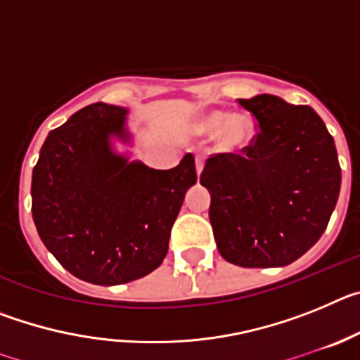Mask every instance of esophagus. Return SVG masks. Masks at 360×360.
Instances as JSON below:
<instances>
[{"mask_svg": "<svg viewBox=\"0 0 360 360\" xmlns=\"http://www.w3.org/2000/svg\"><path fill=\"white\" fill-rule=\"evenodd\" d=\"M202 171H203V158H196V174H202Z\"/></svg>", "mask_w": 360, "mask_h": 360, "instance_id": "obj_1", "label": "esophagus"}]
</instances>
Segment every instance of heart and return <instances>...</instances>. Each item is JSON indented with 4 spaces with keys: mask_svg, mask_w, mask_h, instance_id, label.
<instances>
[{
    "mask_svg": "<svg viewBox=\"0 0 360 360\" xmlns=\"http://www.w3.org/2000/svg\"><path fill=\"white\" fill-rule=\"evenodd\" d=\"M256 124L249 113H229L227 110L205 111L191 124L196 139H212L221 153H238L252 142Z\"/></svg>",
    "mask_w": 360,
    "mask_h": 360,
    "instance_id": "obj_1",
    "label": "heart"
}]
</instances>
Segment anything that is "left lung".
I'll use <instances>...</instances> for the list:
<instances>
[{
  "mask_svg": "<svg viewBox=\"0 0 360 360\" xmlns=\"http://www.w3.org/2000/svg\"><path fill=\"white\" fill-rule=\"evenodd\" d=\"M238 103L256 117V139L243 155L209 158L200 176L216 247L238 266L290 265L317 243L335 209V144L310 106L269 94Z\"/></svg>",
  "mask_w": 360,
  "mask_h": 360,
  "instance_id": "1",
  "label": "left lung"
}]
</instances>
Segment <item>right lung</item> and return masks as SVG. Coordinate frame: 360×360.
<instances>
[{"instance_id": "right-lung-1", "label": "right lung", "mask_w": 360, "mask_h": 360, "mask_svg": "<svg viewBox=\"0 0 360 360\" xmlns=\"http://www.w3.org/2000/svg\"><path fill=\"white\" fill-rule=\"evenodd\" d=\"M128 108L95 103L49 133L32 171V216L44 247L70 274L113 287L160 266L186 193L196 184L187 153L153 169L117 153L131 144Z\"/></svg>"}]
</instances>
